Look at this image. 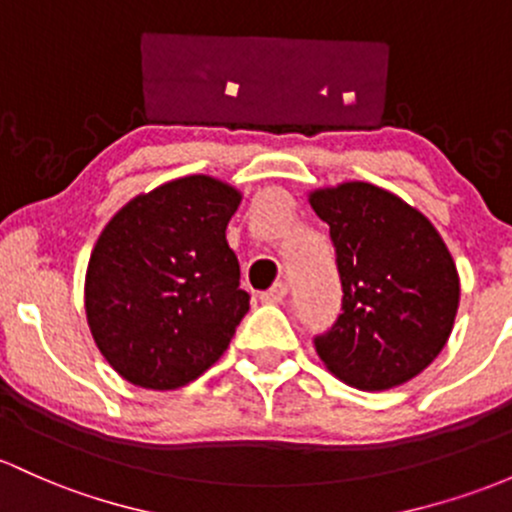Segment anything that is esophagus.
I'll return each instance as SVG.
<instances>
[{"instance_id":"34e87169","label":"esophagus","mask_w":512,"mask_h":512,"mask_svg":"<svg viewBox=\"0 0 512 512\" xmlns=\"http://www.w3.org/2000/svg\"><path fill=\"white\" fill-rule=\"evenodd\" d=\"M285 295H288V283L278 280V283L271 285V290L261 293V302H283Z\"/></svg>"}]
</instances>
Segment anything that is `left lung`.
Returning <instances> with one entry per match:
<instances>
[{
	"label": "left lung",
	"instance_id": "8db88e82",
	"mask_svg": "<svg viewBox=\"0 0 512 512\" xmlns=\"http://www.w3.org/2000/svg\"><path fill=\"white\" fill-rule=\"evenodd\" d=\"M329 224L342 315L315 334L329 371L356 388L410 381L444 349L459 307V276L437 229L400 197L368 183L317 190Z\"/></svg>",
	"mask_w": 512,
	"mask_h": 512
}]
</instances>
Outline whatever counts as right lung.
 <instances>
[{
    "label": "right lung",
    "instance_id": "add662e5",
    "mask_svg": "<svg viewBox=\"0 0 512 512\" xmlns=\"http://www.w3.org/2000/svg\"><path fill=\"white\" fill-rule=\"evenodd\" d=\"M241 195L207 175L173 180L122 207L90 256L85 312L109 366L141 388L205 373L249 312L227 224Z\"/></svg>",
    "mask_w": 512,
    "mask_h": 512
}]
</instances>
